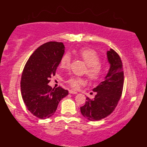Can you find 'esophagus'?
<instances>
[{"mask_svg": "<svg viewBox=\"0 0 147 147\" xmlns=\"http://www.w3.org/2000/svg\"><path fill=\"white\" fill-rule=\"evenodd\" d=\"M69 94H78V92H76V91H74V90H70L69 91Z\"/></svg>", "mask_w": 147, "mask_h": 147, "instance_id": "esophagus-1", "label": "esophagus"}]
</instances>
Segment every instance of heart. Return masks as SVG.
<instances>
[{
    "instance_id": "heart-1",
    "label": "heart",
    "mask_w": 147,
    "mask_h": 147,
    "mask_svg": "<svg viewBox=\"0 0 147 147\" xmlns=\"http://www.w3.org/2000/svg\"><path fill=\"white\" fill-rule=\"evenodd\" d=\"M78 55L84 63L87 65L86 74L92 80H98L102 77L104 74V67L100 62V56L94 50L90 49H82L78 52ZM70 57L69 54L65 53L62 56L60 65L62 68H67L69 65ZM68 83L74 88H79L80 85L86 83L84 78L72 76L68 80Z\"/></svg>"
}]
</instances>
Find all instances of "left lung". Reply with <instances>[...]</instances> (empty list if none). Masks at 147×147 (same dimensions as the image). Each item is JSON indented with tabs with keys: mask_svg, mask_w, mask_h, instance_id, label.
<instances>
[{
	"mask_svg": "<svg viewBox=\"0 0 147 147\" xmlns=\"http://www.w3.org/2000/svg\"><path fill=\"white\" fill-rule=\"evenodd\" d=\"M110 69L103 82L92 89L96 92L94 99L86 98L84 106L80 107L84 117L90 121H98L110 115L115 109L121 97L124 85L122 61L115 51H106Z\"/></svg>",
	"mask_w": 147,
	"mask_h": 147,
	"instance_id": "8db88e82",
	"label": "left lung"
}]
</instances>
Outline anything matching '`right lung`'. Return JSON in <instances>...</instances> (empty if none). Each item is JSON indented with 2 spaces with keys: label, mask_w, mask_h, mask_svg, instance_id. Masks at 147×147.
<instances>
[{
  "label": "right lung",
  "mask_w": 147,
  "mask_h": 147,
  "mask_svg": "<svg viewBox=\"0 0 147 147\" xmlns=\"http://www.w3.org/2000/svg\"><path fill=\"white\" fill-rule=\"evenodd\" d=\"M65 53L63 43L51 41L40 46L30 56L23 69L21 80L23 100L29 111L41 119L51 117L68 91L48 85L55 76Z\"/></svg>",
  "instance_id": "1"
}]
</instances>
